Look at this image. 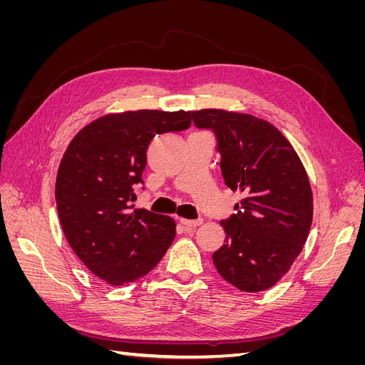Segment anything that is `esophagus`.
I'll use <instances>...</instances> for the list:
<instances>
[{
  "mask_svg": "<svg viewBox=\"0 0 365 365\" xmlns=\"http://www.w3.org/2000/svg\"><path fill=\"white\" fill-rule=\"evenodd\" d=\"M180 222L185 227V228H196L202 224V219H180Z\"/></svg>",
  "mask_w": 365,
  "mask_h": 365,
  "instance_id": "1",
  "label": "esophagus"
}]
</instances>
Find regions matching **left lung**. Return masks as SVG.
<instances>
[{
  "label": "left lung",
  "mask_w": 365,
  "mask_h": 365,
  "mask_svg": "<svg viewBox=\"0 0 365 365\" xmlns=\"http://www.w3.org/2000/svg\"><path fill=\"white\" fill-rule=\"evenodd\" d=\"M196 128L212 129L220 170L244 197L220 220L225 244L213 254L217 272L237 289L260 292L289 271L312 224V190L295 149L269 121L251 114L192 111Z\"/></svg>",
  "instance_id": "8db88e82"
}]
</instances>
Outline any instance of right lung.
I'll return each mask as SVG.
<instances>
[{"label": "right lung", "instance_id": "1", "mask_svg": "<svg viewBox=\"0 0 365 365\" xmlns=\"http://www.w3.org/2000/svg\"><path fill=\"white\" fill-rule=\"evenodd\" d=\"M190 111L106 114L77 132L61 160L56 205L63 235L85 267L108 284L135 282L175 239L170 216L134 208L146 150L157 134L190 126Z\"/></svg>", "mask_w": 365, "mask_h": 365}]
</instances>
